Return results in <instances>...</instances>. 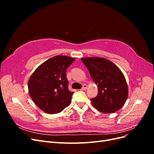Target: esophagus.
<instances>
[{
	"label": "esophagus",
	"mask_w": 154,
	"mask_h": 154,
	"mask_svg": "<svg viewBox=\"0 0 154 154\" xmlns=\"http://www.w3.org/2000/svg\"><path fill=\"white\" fill-rule=\"evenodd\" d=\"M87 85H86V84H84L83 85V87H82V90H83V91H84V90H86L87 88Z\"/></svg>",
	"instance_id": "esophagus-1"
}]
</instances>
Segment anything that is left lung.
<instances>
[{"instance_id": "8db88e82", "label": "left lung", "mask_w": 154, "mask_h": 154, "mask_svg": "<svg viewBox=\"0 0 154 154\" xmlns=\"http://www.w3.org/2000/svg\"><path fill=\"white\" fill-rule=\"evenodd\" d=\"M98 88V94L91 99L92 105L105 114L115 112L125 103L128 87L123 73L110 60L100 57L82 58Z\"/></svg>"}]
</instances>
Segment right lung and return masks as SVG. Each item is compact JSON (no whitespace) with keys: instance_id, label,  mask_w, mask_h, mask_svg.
I'll return each mask as SVG.
<instances>
[{"instance_id":"right-lung-1","label":"right lung","mask_w":154,"mask_h":154,"mask_svg":"<svg viewBox=\"0 0 154 154\" xmlns=\"http://www.w3.org/2000/svg\"><path fill=\"white\" fill-rule=\"evenodd\" d=\"M75 58L58 55L44 62L31 75L27 85L35 103L44 112H62L71 102L73 92L68 89L66 70Z\"/></svg>"}]
</instances>
